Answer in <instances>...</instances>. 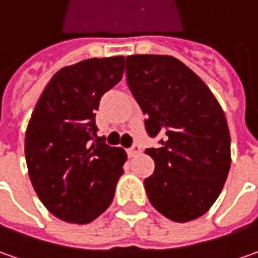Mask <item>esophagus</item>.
<instances>
[{
	"instance_id": "1",
	"label": "esophagus",
	"mask_w": 258,
	"mask_h": 258,
	"mask_svg": "<svg viewBox=\"0 0 258 258\" xmlns=\"http://www.w3.org/2000/svg\"><path fill=\"white\" fill-rule=\"evenodd\" d=\"M141 151V147L139 144H133L131 147H130L128 150H127V154H128V157H136V156H139Z\"/></svg>"
}]
</instances>
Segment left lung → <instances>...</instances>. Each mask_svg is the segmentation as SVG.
Returning <instances> with one entry per match:
<instances>
[{
  "instance_id": "1",
  "label": "left lung",
  "mask_w": 258,
  "mask_h": 258,
  "mask_svg": "<svg viewBox=\"0 0 258 258\" xmlns=\"http://www.w3.org/2000/svg\"><path fill=\"white\" fill-rule=\"evenodd\" d=\"M127 84L159 149H147L154 172L144 179L149 201L166 218L202 217L221 194L231 166L227 118L205 82L166 54L125 57Z\"/></svg>"
}]
</instances>
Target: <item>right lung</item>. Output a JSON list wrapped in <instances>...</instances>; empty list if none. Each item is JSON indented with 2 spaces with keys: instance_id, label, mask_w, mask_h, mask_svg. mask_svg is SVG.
<instances>
[{
  "instance_id": "1",
  "label": "right lung",
  "mask_w": 258,
  "mask_h": 258,
  "mask_svg": "<svg viewBox=\"0 0 258 258\" xmlns=\"http://www.w3.org/2000/svg\"><path fill=\"white\" fill-rule=\"evenodd\" d=\"M124 56L88 59L53 75L26 131L36 194L62 221L88 224L111 205L127 154L96 136L101 96L121 81Z\"/></svg>"
}]
</instances>
